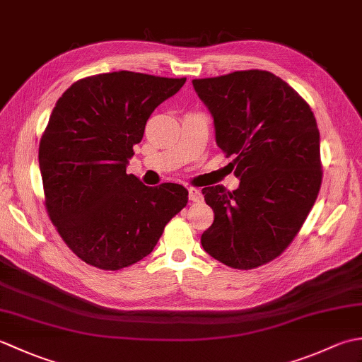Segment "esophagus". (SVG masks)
I'll return each mask as SVG.
<instances>
[{"mask_svg": "<svg viewBox=\"0 0 362 362\" xmlns=\"http://www.w3.org/2000/svg\"><path fill=\"white\" fill-rule=\"evenodd\" d=\"M188 199L191 202H201L204 199L202 191L199 188H193V187L188 188Z\"/></svg>", "mask_w": 362, "mask_h": 362, "instance_id": "1", "label": "esophagus"}]
</instances>
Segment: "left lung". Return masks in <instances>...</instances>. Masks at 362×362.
Listing matches in <instances>:
<instances>
[{
	"instance_id": "8db88e82",
	"label": "left lung",
	"mask_w": 362,
	"mask_h": 362,
	"mask_svg": "<svg viewBox=\"0 0 362 362\" xmlns=\"http://www.w3.org/2000/svg\"><path fill=\"white\" fill-rule=\"evenodd\" d=\"M213 117L216 144L240 187H205L214 211L201 238L204 250L235 269H255L276 258L298 233L316 202L320 135L316 118L297 91L275 74L235 71L194 79Z\"/></svg>"
}]
</instances>
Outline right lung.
Listing matches in <instances>:
<instances>
[{"label": "right lung", "instance_id": "right-lung-1", "mask_svg": "<svg viewBox=\"0 0 362 362\" xmlns=\"http://www.w3.org/2000/svg\"><path fill=\"white\" fill-rule=\"evenodd\" d=\"M185 78L113 71L74 82L52 109L38 148L45 205L87 264L118 271L148 257L188 204L179 183L146 187L127 174L146 121Z\"/></svg>", "mask_w": 362, "mask_h": 362}]
</instances>
